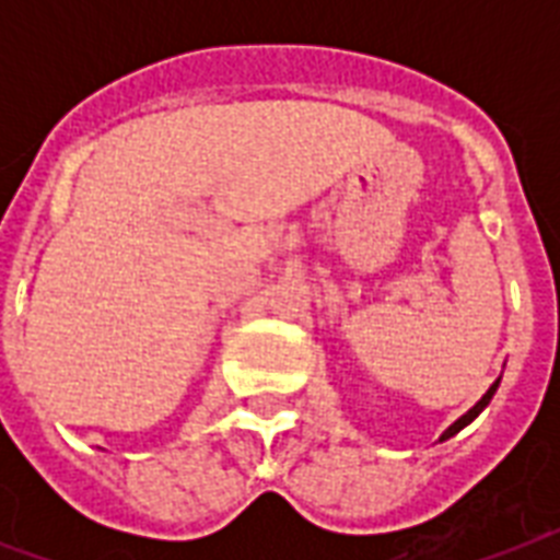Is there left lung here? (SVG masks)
<instances>
[{"label":"left lung","mask_w":560,"mask_h":560,"mask_svg":"<svg viewBox=\"0 0 560 560\" xmlns=\"http://www.w3.org/2000/svg\"><path fill=\"white\" fill-rule=\"evenodd\" d=\"M497 386H500V377H497V381L491 383V386H488V392H486V395H482V398H479L477 404H474V407H470L468 412H465V416H459V418H456V421H453V424L447 427V430H444L442 435H439V442H447V439H451V435H456V433H459L462 427H468L470 421H474V418H477L479 412H482V409L488 407V404H491V398H494Z\"/></svg>","instance_id":"obj_1"}]
</instances>
